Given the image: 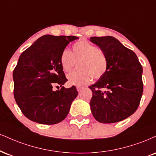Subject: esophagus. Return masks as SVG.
I'll use <instances>...</instances> for the list:
<instances>
[{
  "mask_svg": "<svg viewBox=\"0 0 156 156\" xmlns=\"http://www.w3.org/2000/svg\"><path fill=\"white\" fill-rule=\"evenodd\" d=\"M76 89H77V91H78V92H80V91L83 89V87H82V86H77Z\"/></svg>",
  "mask_w": 156,
  "mask_h": 156,
  "instance_id": "esophagus-1",
  "label": "esophagus"
}]
</instances>
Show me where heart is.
Masks as SVG:
<instances>
[{"instance_id":"heart-1","label":"heart","mask_w":156,"mask_h":156,"mask_svg":"<svg viewBox=\"0 0 156 156\" xmlns=\"http://www.w3.org/2000/svg\"><path fill=\"white\" fill-rule=\"evenodd\" d=\"M73 51L65 48L60 54L59 63L64 72H70L78 62V70L69 73L67 76L70 85L82 86L89 83L93 79H99L108 70V59L102 48L86 40L74 43Z\"/></svg>"}]
</instances>
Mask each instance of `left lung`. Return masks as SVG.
<instances>
[{
  "label": "left lung",
  "mask_w": 156,
  "mask_h": 156,
  "mask_svg": "<svg viewBox=\"0 0 156 156\" xmlns=\"http://www.w3.org/2000/svg\"><path fill=\"white\" fill-rule=\"evenodd\" d=\"M90 41L104 50L108 59L106 74L89 86L92 91L91 111L100 123L123 121L136 111L141 100V64L133 51L114 37H91Z\"/></svg>",
  "instance_id": "left-lung-1"
}]
</instances>
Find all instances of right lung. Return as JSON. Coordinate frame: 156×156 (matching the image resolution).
I'll return each instance as SVG.
<instances>
[{"instance_id": "right-lung-1", "label": "right lung", "mask_w": 156, "mask_h": 156, "mask_svg": "<svg viewBox=\"0 0 156 156\" xmlns=\"http://www.w3.org/2000/svg\"><path fill=\"white\" fill-rule=\"evenodd\" d=\"M76 39V36L44 35L19 58L13 72L14 99L22 113L30 121L56 124L69 113L78 91L74 86L68 89L62 86L67 79L59 57L69 43ZM54 87L58 90L54 91Z\"/></svg>"}]
</instances>
